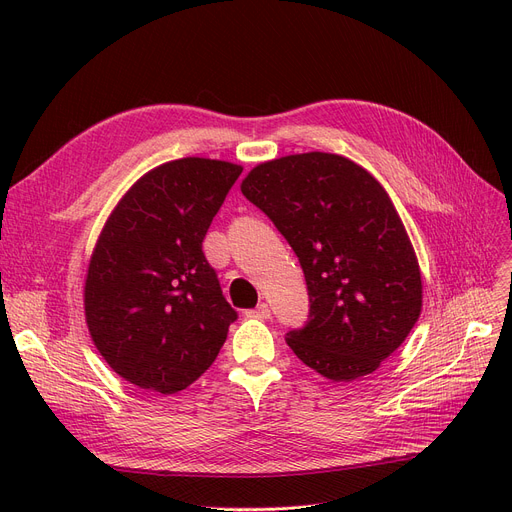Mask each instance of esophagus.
Returning a JSON list of instances; mask_svg holds the SVG:
<instances>
[{"label":"esophagus","mask_w":512,"mask_h":512,"mask_svg":"<svg viewBox=\"0 0 512 512\" xmlns=\"http://www.w3.org/2000/svg\"><path fill=\"white\" fill-rule=\"evenodd\" d=\"M247 315L255 317V319H267V317H270V307H267V303H261L255 309L247 311Z\"/></svg>","instance_id":"1"}]
</instances>
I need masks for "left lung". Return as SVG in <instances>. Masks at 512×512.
Returning <instances> with one entry per match:
<instances>
[{"instance_id":"left-lung-1","label":"left lung","mask_w":512,"mask_h":512,"mask_svg":"<svg viewBox=\"0 0 512 512\" xmlns=\"http://www.w3.org/2000/svg\"><path fill=\"white\" fill-rule=\"evenodd\" d=\"M240 191L303 267L309 319L286 334L307 367L351 382L380 367L421 313V274L384 186L355 161L299 153L265 161Z\"/></svg>"}]
</instances>
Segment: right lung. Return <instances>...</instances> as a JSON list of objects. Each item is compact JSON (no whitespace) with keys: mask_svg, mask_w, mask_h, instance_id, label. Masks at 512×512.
<instances>
[{"mask_svg":"<svg viewBox=\"0 0 512 512\" xmlns=\"http://www.w3.org/2000/svg\"><path fill=\"white\" fill-rule=\"evenodd\" d=\"M242 168L184 157L147 172L95 245L85 315L101 357L134 386L174 394L218 357L238 313L203 238Z\"/></svg>","mask_w":512,"mask_h":512,"instance_id":"1","label":"right lung"}]
</instances>
